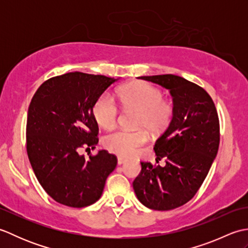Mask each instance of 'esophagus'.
I'll return each instance as SVG.
<instances>
[{
    "instance_id": "esophagus-1",
    "label": "esophagus",
    "mask_w": 248,
    "mask_h": 248,
    "mask_svg": "<svg viewBox=\"0 0 248 248\" xmlns=\"http://www.w3.org/2000/svg\"><path fill=\"white\" fill-rule=\"evenodd\" d=\"M127 161L124 159V157H123V156H118L117 157V163H118V165H121V164H124V163Z\"/></svg>"
}]
</instances>
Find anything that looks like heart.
I'll use <instances>...</instances> for the list:
<instances>
[{
	"mask_svg": "<svg viewBox=\"0 0 248 248\" xmlns=\"http://www.w3.org/2000/svg\"><path fill=\"white\" fill-rule=\"evenodd\" d=\"M119 101L124 108L135 110V127L145 128L157 135L167 129L175 114L172 101L163 98L161 89L145 82L129 84L120 89ZM118 108L113 97L104 93L93 104V114L97 123L104 129H110L117 123ZM147 140L146 131L117 130L105 136L103 145L107 149L120 155H132Z\"/></svg>",
	"mask_w": 248,
	"mask_h": 248,
	"instance_id": "b5f03b06",
	"label": "heart"
}]
</instances>
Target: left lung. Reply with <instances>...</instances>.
Instances as JSON below:
<instances>
[{
	"instance_id": "left-lung-1",
	"label": "left lung",
	"mask_w": 248,
	"mask_h": 248,
	"mask_svg": "<svg viewBox=\"0 0 248 248\" xmlns=\"http://www.w3.org/2000/svg\"><path fill=\"white\" fill-rule=\"evenodd\" d=\"M139 78L170 89L175 105L171 123L154 149L156 163L140 162L133 181L136 197L147 208L167 211L189 202L207 177L219 146V120L210 94L181 77L161 75Z\"/></svg>"
}]
</instances>
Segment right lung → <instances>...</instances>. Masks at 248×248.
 <instances>
[{"instance_id":"1","label":"right lung","mask_w":248,"mask_h":248,"mask_svg":"<svg viewBox=\"0 0 248 248\" xmlns=\"http://www.w3.org/2000/svg\"><path fill=\"white\" fill-rule=\"evenodd\" d=\"M117 81L105 76L69 72L51 78L37 89L29 107L26 151L37 180L55 202L83 208L101 197L117 165L107 150L86 159L80 148L98 144L93 117L96 100Z\"/></svg>"}]
</instances>
